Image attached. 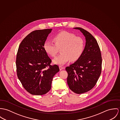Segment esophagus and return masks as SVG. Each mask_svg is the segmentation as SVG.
Instances as JSON below:
<instances>
[{"label": "esophagus", "instance_id": "obj_1", "mask_svg": "<svg viewBox=\"0 0 120 120\" xmlns=\"http://www.w3.org/2000/svg\"><path fill=\"white\" fill-rule=\"evenodd\" d=\"M59 69H60V70H62V69H65V67H64L62 66H59Z\"/></svg>", "mask_w": 120, "mask_h": 120}]
</instances>
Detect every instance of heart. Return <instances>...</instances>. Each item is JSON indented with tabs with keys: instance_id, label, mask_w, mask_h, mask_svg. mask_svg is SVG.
<instances>
[{
	"instance_id": "b5f03b06",
	"label": "heart",
	"mask_w": 120,
	"mask_h": 120,
	"mask_svg": "<svg viewBox=\"0 0 120 120\" xmlns=\"http://www.w3.org/2000/svg\"><path fill=\"white\" fill-rule=\"evenodd\" d=\"M55 44L50 41H46L44 44L45 52L52 57L57 53L58 48L61 49L62 53L56 56L53 60L54 64L63 65L69 60L71 61L77 60L83 53L85 43L79 36H75L72 33L62 31L53 37Z\"/></svg>"
}]
</instances>
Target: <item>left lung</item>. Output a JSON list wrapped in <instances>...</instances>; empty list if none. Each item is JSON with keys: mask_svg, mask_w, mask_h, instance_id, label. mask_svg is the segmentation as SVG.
<instances>
[{"mask_svg": "<svg viewBox=\"0 0 120 120\" xmlns=\"http://www.w3.org/2000/svg\"><path fill=\"white\" fill-rule=\"evenodd\" d=\"M83 34L86 45L83 53L73 64L65 68L68 74L67 83L69 88L77 94L86 93L95 86L102 69V57L98 42L88 31L75 27Z\"/></svg>", "mask_w": 120, "mask_h": 120, "instance_id": "1", "label": "left lung"}]
</instances>
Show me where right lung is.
<instances>
[{
	"label": "right lung",
	"instance_id": "obj_1",
	"mask_svg": "<svg viewBox=\"0 0 120 120\" xmlns=\"http://www.w3.org/2000/svg\"><path fill=\"white\" fill-rule=\"evenodd\" d=\"M52 29L34 31L22 40L16 58L17 77L29 93L42 95L51 89L54 76L59 71L57 65L44 49V44Z\"/></svg>",
	"mask_w": 120,
	"mask_h": 120
}]
</instances>
